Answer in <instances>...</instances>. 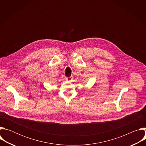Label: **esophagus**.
Here are the masks:
<instances>
[{
  "label": "esophagus",
  "instance_id": "34e87169",
  "mask_svg": "<svg viewBox=\"0 0 146 146\" xmlns=\"http://www.w3.org/2000/svg\"><path fill=\"white\" fill-rule=\"evenodd\" d=\"M72 79H73V77H67V78H66V80H67L68 81H69V82L72 81Z\"/></svg>",
  "mask_w": 146,
  "mask_h": 146
}]
</instances>
